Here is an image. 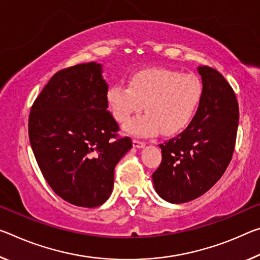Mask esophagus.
<instances>
[{"label": "esophagus", "mask_w": 260, "mask_h": 260, "mask_svg": "<svg viewBox=\"0 0 260 260\" xmlns=\"http://www.w3.org/2000/svg\"><path fill=\"white\" fill-rule=\"evenodd\" d=\"M133 146L135 148H143V147L146 146V143L142 142V141H140V140H138V139H134L133 140Z\"/></svg>", "instance_id": "obj_1"}]
</instances>
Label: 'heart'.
<instances>
[{
  "label": "heart",
  "mask_w": 260,
  "mask_h": 260,
  "mask_svg": "<svg viewBox=\"0 0 260 260\" xmlns=\"http://www.w3.org/2000/svg\"><path fill=\"white\" fill-rule=\"evenodd\" d=\"M201 97L203 84L196 75L164 68L135 74L129 86L114 84L106 94L111 113L120 123L145 105L147 113L125 126L127 133L140 137H152L159 131L164 135L182 132L196 115Z\"/></svg>",
  "instance_id": "1"
}]
</instances>
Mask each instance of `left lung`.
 I'll return each mask as SVG.
<instances>
[{"instance_id": "1", "label": "left lung", "mask_w": 260, "mask_h": 260, "mask_svg": "<svg viewBox=\"0 0 260 260\" xmlns=\"http://www.w3.org/2000/svg\"><path fill=\"white\" fill-rule=\"evenodd\" d=\"M203 97L186 129L159 145L162 162L152 182L157 194L171 204L194 200L211 188L229 166L236 143L238 103L221 74L198 67Z\"/></svg>"}]
</instances>
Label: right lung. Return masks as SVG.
Listing matches in <instances>:
<instances>
[{
  "label": "right lung",
  "instance_id": "1",
  "mask_svg": "<svg viewBox=\"0 0 260 260\" xmlns=\"http://www.w3.org/2000/svg\"><path fill=\"white\" fill-rule=\"evenodd\" d=\"M101 63L62 69L37 97L28 138L49 186L69 204L98 207L112 193L114 168L132 148L108 111Z\"/></svg>",
  "mask_w": 260,
  "mask_h": 260
}]
</instances>
